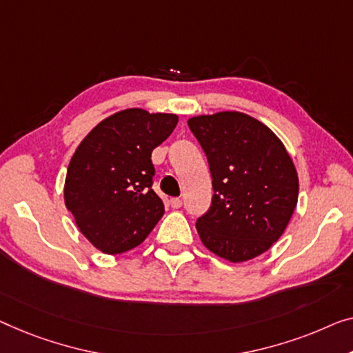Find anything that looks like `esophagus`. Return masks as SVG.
I'll use <instances>...</instances> for the list:
<instances>
[{
  "label": "esophagus",
  "instance_id": "1",
  "mask_svg": "<svg viewBox=\"0 0 353 353\" xmlns=\"http://www.w3.org/2000/svg\"><path fill=\"white\" fill-rule=\"evenodd\" d=\"M170 204H171L172 209H179V208H182V199L181 198H172Z\"/></svg>",
  "mask_w": 353,
  "mask_h": 353
}]
</instances>
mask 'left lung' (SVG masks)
<instances>
[{
	"instance_id": "left-lung-1",
	"label": "left lung",
	"mask_w": 353,
	"mask_h": 353,
	"mask_svg": "<svg viewBox=\"0 0 353 353\" xmlns=\"http://www.w3.org/2000/svg\"><path fill=\"white\" fill-rule=\"evenodd\" d=\"M212 177V203L196 220L203 244L233 263L281 238L298 201V176L277 136L243 112L188 120Z\"/></svg>"
}]
</instances>
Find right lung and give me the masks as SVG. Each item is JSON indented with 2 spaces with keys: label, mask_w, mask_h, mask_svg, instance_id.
Listing matches in <instances>:
<instances>
[{
  "label": "right lung",
  "mask_w": 353,
  "mask_h": 353,
  "mask_svg": "<svg viewBox=\"0 0 353 353\" xmlns=\"http://www.w3.org/2000/svg\"><path fill=\"white\" fill-rule=\"evenodd\" d=\"M177 115L125 109L104 119L79 144L68 166L65 203L82 234L104 254L134 249L165 214L154 192L152 150Z\"/></svg>",
  "instance_id": "1"
}]
</instances>
